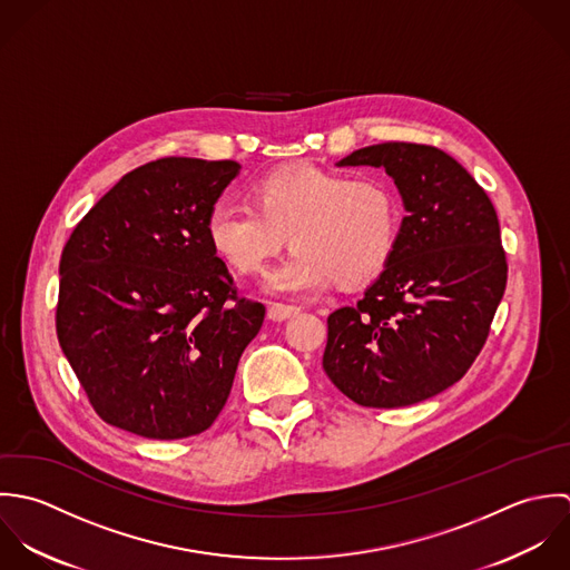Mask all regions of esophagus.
<instances>
[{
    "instance_id": "1",
    "label": "esophagus",
    "mask_w": 570,
    "mask_h": 570,
    "mask_svg": "<svg viewBox=\"0 0 570 570\" xmlns=\"http://www.w3.org/2000/svg\"><path fill=\"white\" fill-rule=\"evenodd\" d=\"M299 313L297 306H286V304H271L268 306V320L273 322H286Z\"/></svg>"
}]
</instances>
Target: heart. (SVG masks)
<instances>
[{"instance_id":"heart-1","label":"heart","mask_w":570,"mask_h":570,"mask_svg":"<svg viewBox=\"0 0 570 570\" xmlns=\"http://www.w3.org/2000/svg\"><path fill=\"white\" fill-rule=\"evenodd\" d=\"M250 205L220 200L207 214L214 253L239 275L259 273L286 244L295 250L266 275V288L313 295L333 282L361 286L390 264L401 233V200L383 178L299 165L262 176Z\"/></svg>"}]
</instances>
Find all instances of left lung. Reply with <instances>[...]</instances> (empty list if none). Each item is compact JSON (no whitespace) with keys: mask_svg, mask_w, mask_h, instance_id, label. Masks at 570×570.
<instances>
[{"mask_svg":"<svg viewBox=\"0 0 570 570\" xmlns=\"http://www.w3.org/2000/svg\"><path fill=\"white\" fill-rule=\"evenodd\" d=\"M337 165L383 167L405 218L363 299L328 317L324 370L363 407L421 403L460 381L487 342L507 286L495 209L473 176L432 145H370Z\"/></svg>","mask_w":570,"mask_h":570,"instance_id":"8db88e82","label":"left lung"}]
</instances>
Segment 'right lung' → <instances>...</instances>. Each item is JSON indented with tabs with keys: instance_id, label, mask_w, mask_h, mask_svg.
<instances>
[{
	"instance_id": "1",
	"label": "right lung",
	"mask_w": 570,
	"mask_h": 570,
	"mask_svg": "<svg viewBox=\"0 0 570 570\" xmlns=\"http://www.w3.org/2000/svg\"><path fill=\"white\" fill-rule=\"evenodd\" d=\"M235 160L160 158L86 214L59 264L57 337L95 412L154 441L214 425L266 308L207 239Z\"/></svg>"
}]
</instances>
